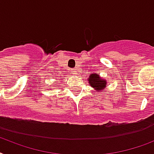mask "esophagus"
I'll return each mask as SVG.
<instances>
[{
	"mask_svg": "<svg viewBox=\"0 0 154 154\" xmlns=\"http://www.w3.org/2000/svg\"><path fill=\"white\" fill-rule=\"evenodd\" d=\"M71 71H72L73 74H75V75L77 74V71H76L75 69H72V70H71Z\"/></svg>",
	"mask_w": 154,
	"mask_h": 154,
	"instance_id": "obj_1",
	"label": "esophagus"
}]
</instances>
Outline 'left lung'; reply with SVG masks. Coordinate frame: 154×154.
I'll return each instance as SVG.
<instances>
[{"label":"left lung","instance_id":"left-lung-1","mask_svg":"<svg viewBox=\"0 0 154 154\" xmlns=\"http://www.w3.org/2000/svg\"><path fill=\"white\" fill-rule=\"evenodd\" d=\"M88 81L90 82V85H91L92 87L96 90V91H98L101 92V91L102 89L105 88L106 87V85H107V82L106 80L101 79L98 75H97L96 73L94 74H91L90 78H88Z\"/></svg>","mask_w":154,"mask_h":154}]
</instances>
